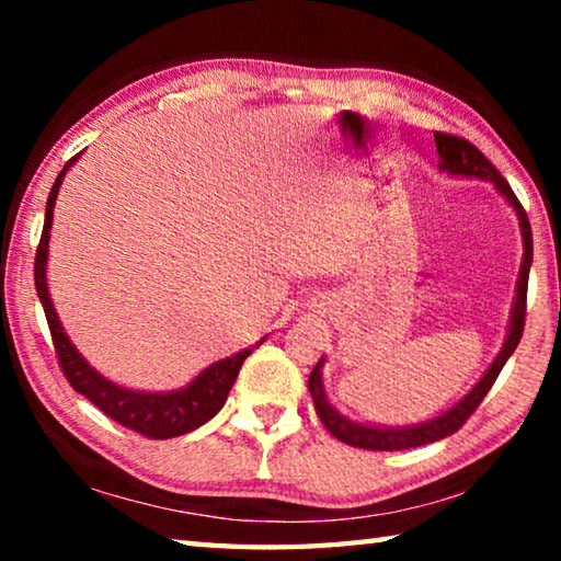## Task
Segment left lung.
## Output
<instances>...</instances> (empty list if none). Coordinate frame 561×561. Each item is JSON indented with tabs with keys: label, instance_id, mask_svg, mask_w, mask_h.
<instances>
[{
	"label": "left lung",
	"instance_id": "obj_1",
	"mask_svg": "<svg viewBox=\"0 0 561 561\" xmlns=\"http://www.w3.org/2000/svg\"><path fill=\"white\" fill-rule=\"evenodd\" d=\"M433 136H435V148H438L443 170H448V173H453V175L490 180V183H495V187L507 197L510 205L515 207V213L519 215L522 240H525V260H522V270H519L517 299H515V309H512L510 334H507L505 346H502L497 358L492 360V366L488 368V374L480 378V383L474 386L458 405H453L448 413L433 417V421H428V423L411 425V428H374V425H360V423L348 421V417H344V415H339L334 408H331V403L327 401L324 383H321V366H324V358H321L314 366V371H311V376H309V393H311V398H314L319 421L324 423V428L334 435V438H339L346 445H354V448H360V450L421 448V445L448 438V435H453L455 431H460L462 425L468 423V417L478 411V405L482 403V398L488 396L492 383L497 381L502 366H505V360L512 356V351L517 348L522 331H525L527 282H529V264H531V227H529V217L525 213V207H522V203L517 201V195L512 193L507 180L500 175V170L492 165L490 160L470 144V140L453 136V133H443V130H435Z\"/></svg>",
	"mask_w": 561,
	"mask_h": 561
}]
</instances>
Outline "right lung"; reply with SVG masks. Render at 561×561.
<instances>
[{
    "mask_svg": "<svg viewBox=\"0 0 561 561\" xmlns=\"http://www.w3.org/2000/svg\"><path fill=\"white\" fill-rule=\"evenodd\" d=\"M76 158H71L69 163L64 165L59 178H56V183L51 185L49 201H46L42 240H39V247H36V262H34L36 294H39L42 299L46 324H49V331H51L54 351H56V358H59L61 374L66 376V381L71 383L76 393L87 396L99 411L106 413L111 421L126 425L128 431L140 433L144 438H150V440L178 438V435H185L190 431L201 428L203 423H207L213 415H217V411H220L227 401V393H230V388L234 383L237 374H240L244 358L252 354L254 346L244 348L230 358L217 360V364H213L210 368H205L193 383L173 393L128 391V388L111 383L101 374L93 371L79 351L71 346L69 336L64 334L61 321L56 317L54 304L49 299V287H46V247H49L54 203H56V195H59V185L66 175V170H69V165Z\"/></svg>",
    "mask_w": 561,
    "mask_h": 561,
    "instance_id": "1",
    "label": "right lung"
}]
</instances>
